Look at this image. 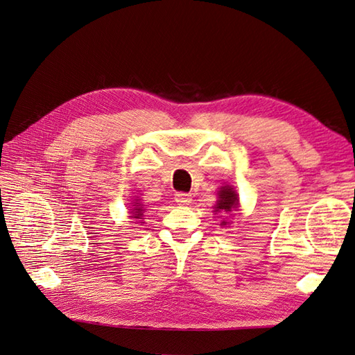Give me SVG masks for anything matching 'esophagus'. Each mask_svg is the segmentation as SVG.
Masks as SVG:
<instances>
[{"instance_id":"34e87169","label":"esophagus","mask_w":355,"mask_h":355,"mask_svg":"<svg viewBox=\"0 0 355 355\" xmlns=\"http://www.w3.org/2000/svg\"><path fill=\"white\" fill-rule=\"evenodd\" d=\"M175 200L178 204H180V206H188V204L192 201V196L187 194V192H178L175 196Z\"/></svg>"}]
</instances>
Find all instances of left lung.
<instances>
[{
  "label": "left lung",
  "mask_w": 355,
  "mask_h": 355,
  "mask_svg": "<svg viewBox=\"0 0 355 355\" xmlns=\"http://www.w3.org/2000/svg\"><path fill=\"white\" fill-rule=\"evenodd\" d=\"M219 200L216 201V206H214V211L227 214L231 211H235L239 209V194L235 192V189L230 185H225L220 188L218 192ZM220 225H227V222H222Z\"/></svg>",
  "instance_id": "1"
}]
</instances>
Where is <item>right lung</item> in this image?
<instances>
[{"mask_svg":"<svg viewBox=\"0 0 355 355\" xmlns=\"http://www.w3.org/2000/svg\"><path fill=\"white\" fill-rule=\"evenodd\" d=\"M132 216L130 218H133V219H142V216H144V207H142V204L139 202L137 200H133V202H132Z\"/></svg>","mask_w":355,"mask_h":355,"instance_id":"1","label":"right lung"}]
</instances>
